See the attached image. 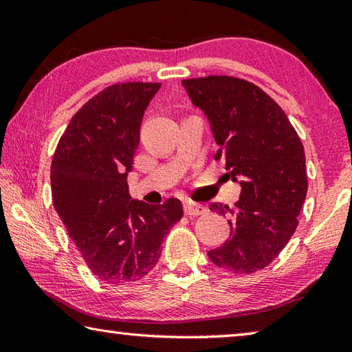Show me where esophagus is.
Masks as SVG:
<instances>
[{
	"label": "esophagus",
	"instance_id": "obj_1",
	"mask_svg": "<svg viewBox=\"0 0 352 352\" xmlns=\"http://www.w3.org/2000/svg\"><path fill=\"white\" fill-rule=\"evenodd\" d=\"M183 208H184V214H186V216H189V217L201 216V214L206 212L205 206L197 205V204H190V201H186Z\"/></svg>",
	"mask_w": 352,
	"mask_h": 352
}]
</instances>
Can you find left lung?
I'll return each instance as SVG.
<instances>
[{
  "mask_svg": "<svg viewBox=\"0 0 352 352\" xmlns=\"http://www.w3.org/2000/svg\"><path fill=\"white\" fill-rule=\"evenodd\" d=\"M210 121L226 175L241 184L234 208L211 204L230 220V239L208 252L234 273L264 269L287 245L306 200L305 148L281 107L259 87L230 76L182 82Z\"/></svg>",
  "mask_w": 352,
  "mask_h": 352,
  "instance_id": "left-lung-1",
  "label": "left lung"
}]
</instances>
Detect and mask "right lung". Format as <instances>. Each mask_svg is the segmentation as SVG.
Segmentation results:
<instances>
[{
  "mask_svg": "<svg viewBox=\"0 0 352 352\" xmlns=\"http://www.w3.org/2000/svg\"><path fill=\"white\" fill-rule=\"evenodd\" d=\"M160 87L105 88L71 118L52 158L58 217L93 275L109 284L146 276L162 256L163 237L183 216L178 199L147 205L129 192L142 116Z\"/></svg>",
  "mask_w": 352,
  "mask_h": 352,
  "instance_id": "1",
  "label": "right lung"
}]
</instances>
